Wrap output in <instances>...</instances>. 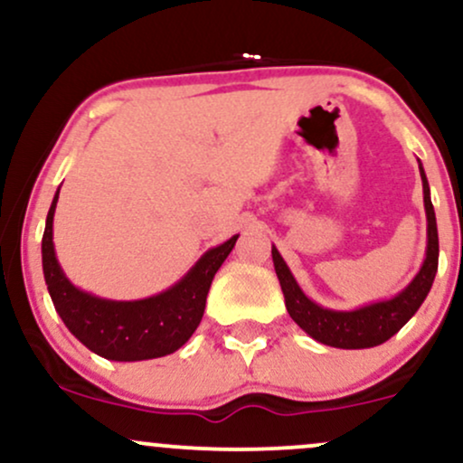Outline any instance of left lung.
<instances>
[{"label": "left lung", "mask_w": 463, "mask_h": 463, "mask_svg": "<svg viewBox=\"0 0 463 463\" xmlns=\"http://www.w3.org/2000/svg\"><path fill=\"white\" fill-rule=\"evenodd\" d=\"M420 178H422L424 191V211H427V259L416 274V279L409 283L401 294L390 300L372 302L354 311H333L324 309L316 302L307 298L302 289L291 276L289 268L272 246V261L276 276L280 280V289L285 296V307L294 320L307 335H311L316 342L326 344L333 348H372L387 342L392 335L401 331L411 316L420 309L427 294L431 291L435 272H438V224H435V211L431 204V191H429L427 176L420 165Z\"/></svg>", "instance_id": "1"}]
</instances>
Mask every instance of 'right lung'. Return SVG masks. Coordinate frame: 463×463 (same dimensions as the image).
Returning <instances> with one entry per match:
<instances>
[{
	"instance_id": "1",
	"label": "right lung",
	"mask_w": 463,
	"mask_h": 463,
	"mask_svg": "<svg viewBox=\"0 0 463 463\" xmlns=\"http://www.w3.org/2000/svg\"><path fill=\"white\" fill-rule=\"evenodd\" d=\"M58 194L61 189L47 213L41 252L47 291L65 326L89 350L110 361H143L176 353L198 328L213 276L235 248L239 235L202 254L176 285L152 298L132 302L98 298L69 283L58 265L52 232Z\"/></svg>"
}]
</instances>
